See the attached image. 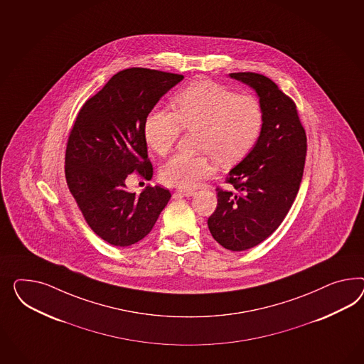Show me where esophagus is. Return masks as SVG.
<instances>
[{
  "label": "esophagus",
  "mask_w": 364,
  "mask_h": 364,
  "mask_svg": "<svg viewBox=\"0 0 364 364\" xmlns=\"http://www.w3.org/2000/svg\"><path fill=\"white\" fill-rule=\"evenodd\" d=\"M176 195H180V196L191 197L195 195V191H191V189H181V188H178V189L176 191Z\"/></svg>",
  "instance_id": "34e87169"
}]
</instances>
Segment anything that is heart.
Wrapping results in <instances>:
<instances>
[{"instance_id": "obj_1", "label": "heart", "mask_w": 364, "mask_h": 364, "mask_svg": "<svg viewBox=\"0 0 364 364\" xmlns=\"http://www.w3.org/2000/svg\"><path fill=\"white\" fill-rule=\"evenodd\" d=\"M175 108L156 106L144 119V139L151 149L166 155L184 128L196 131L198 155L176 154L160 168L161 180L180 188H193L212 175L210 156L230 166L255 147L264 127L259 100L236 94L213 80H196L175 98Z\"/></svg>"}]
</instances>
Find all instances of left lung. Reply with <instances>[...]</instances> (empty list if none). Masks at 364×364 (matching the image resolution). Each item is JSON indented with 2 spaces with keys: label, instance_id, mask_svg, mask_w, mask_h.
Returning a JSON list of instances; mask_svg holds the SVG:
<instances>
[{
  "label": "left lung",
  "instance_id": "8db88e82",
  "mask_svg": "<svg viewBox=\"0 0 364 364\" xmlns=\"http://www.w3.org/2000/svg\"><path fill=\"white\" fill-rule=\"evenodd\" d=\"M256 90L264 127L255 147L226 177L233 191L217 188V208L208 228L232 252L261 244L284 221L304 176L307 139L293 99L272 79L257 73H232Z\"/></svg>",
  "mask_w": 364,
  "mask_h": 364
}]
</instances>
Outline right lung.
<instances>
[{"label": "right lung", "mask_w": 364, "mask_h": 364, "mask_svg": "<svg viewBox=\"0 0 364 364\" xmlns=\"http://www.w3.org/2000/svg\"><path fill=\"white\" fill-rule=\"evenodd\" d=\"M183 75L132 68L119 71L79 111L71 128L65 175L90 228L114 246H129L152 230L171 198L168 189H126L132 172L151 180L143 126L148 112Z\"/></svg>", "instance_id": "add662e5"}]
</instances>
